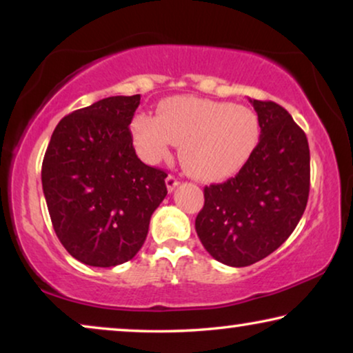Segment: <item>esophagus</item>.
Masks as SVG:
<instances>
[{
    "label": "esophagus",
    "instance_id": "esophagus-1",
    "mask_svg": "<svg viewBox=\"0 0 353 353\" xmlns=\"http://www.w3.org/2000/svg\"><path fill=\"white\" fill-rule=\"evenodd\" d=\"M165 185H167L168 192H172L178 185H180V181H178V178L175 175H168L167 180H165Z\"/></svg>",
    "mask_w": 353,
    "mask_h": 353
}]
</instances>
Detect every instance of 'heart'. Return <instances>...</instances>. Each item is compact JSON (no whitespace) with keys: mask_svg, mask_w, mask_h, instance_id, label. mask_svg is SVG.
<instances>
[{"mask_svg":"<svg viewBox=\"0 0 353 353\" xmlns=\"http://www.w3.org/2000/svg\"><path fill=\"white\" fill-rule=\"evenodd\" d=\"M132 137L138 154L149 163L165 159L175 143L186 172L201 180H221L250 161L262 138V125L245 105L176 96L162 101L157 115H137Z\"/></svg>","mask_w":353,"mask_h":353,"instance_id":"1","label":"heart"}]
</instances>
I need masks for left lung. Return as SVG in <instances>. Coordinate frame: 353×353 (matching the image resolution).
<instances>
[{"mask_svg":"<svg viewBox=\"0 0 353 353\" xmlns=\"http://www.w3.org/2000/svg\"><path fill=\"white\" fill-rule=\"evenodd\" d=\"M249 101L262 125L257 151L238 175L204 188L196 216L202 245L230 267H248L274 252L296 230L310 191L303 130L273 101Z\"/></svg>","mask_w":353,"mask_h":353,"instance_id":"8db88e82","label":"left lung"}]
</instances>
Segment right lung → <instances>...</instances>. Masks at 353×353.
<instances>
[{"mask_svg":"<svg viewBox=\"0 0 353 353\" xmlns=\"http://www.w3.org/2000/svg\"><path fill=\"white\" fill-rule=\"evenodd\" d=\"M141 96H110L65 115L41 183L57 238L72 257L109 268L132 260L167 196V173L139 161L128 125Z\"/></svg>","mask_w":353,"mask_h":353,"instance_id":"add662e5","label":"right lung"}]
</instances>
